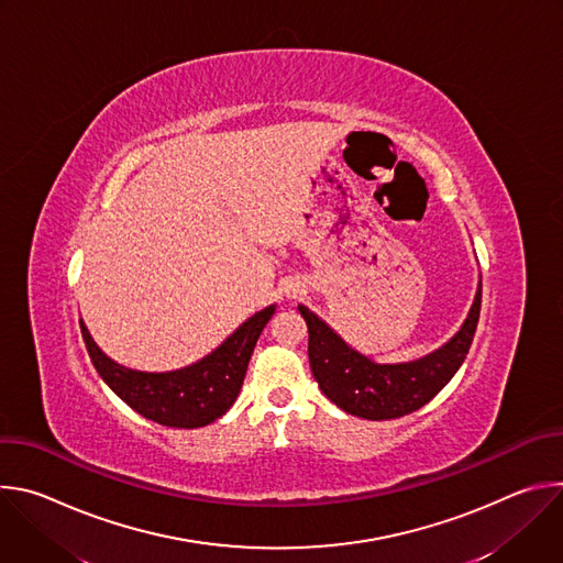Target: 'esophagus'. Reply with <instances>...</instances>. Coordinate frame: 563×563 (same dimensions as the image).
<instances>
[{
  "label": "esophagus",
  "instance_id": "obj_1",
  "mask_svg": "<svg viewBox=\"0 0 563 563\" xmlns=\"http://www.w3.org/2000/svg\"><path fill=\"white\" fill-rule=\"evenodd\" d=\"M285 291H287V296H289V298H296V296H300V294H302V285H300V283H289Z\"/></svg>",
  "mask_w": 563,
  "mask_h": 563
}]
</instances>
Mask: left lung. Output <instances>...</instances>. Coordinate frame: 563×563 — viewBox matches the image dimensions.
Listing matches in <instances>:
<instances>
[{
	"mask_svg": "<svg viewBox=\"0 0 563 563\" xmlns=\"http://www.w3.org/2000/svg\"><path fill=\"white\" fill-rule=\"evenodd\" d=\"M298 311L307 323L309 367L318 387L347 415L387 421L423 408L463 365L478 323L481 278L459 332L434 352L406 363H378L345 343L309 307L298 305Z\"/></svg>",
	"mask_w": 563,
	"mask_h": 563,
	"instance_id": "left-lung-1",
	"label": "left lung"
}]
</instances>
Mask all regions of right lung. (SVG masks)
I'll return each instance as SVG.
<instances>
[{"label": "right lung", "mask_w": 563, "mask_h": 563, "mask_svg": "<svg viewBox=\"0 0 563 563\" xmlns=\"http://www.w3.org/2000/svg\"><path fill=\"white\" fill-rule=\"evenodd\" d=\"M274 311L276 305L256 311L213 352L172 372L124 367L98 347L82 318H79V328H82V339L98 374L129 408L159 426L194 430L213 423L233 406L258 336Z\"/></svg>", "instance_id": "1"}]
</instances>
